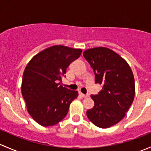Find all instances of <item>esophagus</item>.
<instances>
[{
    "mask_svg": "<svg viewBox=\"0 0 151 151\" xmlns=\"http://www.w3.org/2000/svg\"><path fill=\"white\" fill-rule=\"evenodd\" d=\"M80 95L82 97H83V98H88V97H89V94H84L83 93H80Z\"/></svg>",
    "mask_w": 151,
    "mask_h": 151,
    "instance_id": "esophagus-1",
    "label": "esophagus"
}]
</instances>
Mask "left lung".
Returning a JSON list of instances; mask_svg holds the SVG:
<instances>
[{"label": "left lung", "instance_id": "1", "mask_svg": "<svg viewBox=\"0 0 151 151\" xmlns=\"http://www.w3.org/2000/svg\"><path fill=\"white\" fill-rule=\"evenodd\" d=\"M83 56L93 69L96 84L103 85L98 94L91 96L94 106L87 116L94 125L106 129L120 122L133 102V73L124 59L106 47L87 50Z\"/></svg>", "mask_w": 151, "mask_h": 151}]
</instances>
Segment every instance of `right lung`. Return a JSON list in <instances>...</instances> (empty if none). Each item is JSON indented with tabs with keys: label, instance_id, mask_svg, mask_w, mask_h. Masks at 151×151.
Returning <instances> with one entry per match:
<instances>
[{
	"label": "right lung",
	"instance_id": "add662e5",
	"mask_svg": "<svg viewBox=\"0 0 151 151\" xmlns=\"http://www.w3.org/2000/svg\"><path fill=\"white\" fill-rule=\"evenodd\" d=\"M82 53L80 49L56 45L38 53L23 73L22 94L28 113L41 126H54L66 117L78 92L60 85L67 67Z\"/></svg>",
	"mask_w": 151,
	"mask_h": 151
}]
</instances>
